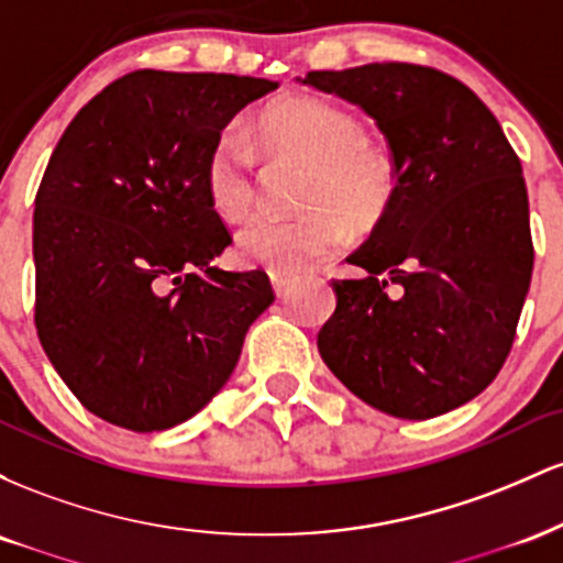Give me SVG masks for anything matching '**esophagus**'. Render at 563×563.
<instances>
[{
  "instance_id": "esophagus-1",
  "label": "esophagus",
  "mask_w": 563,
  "mask_h": 563,
  "mask_svg": "<svg viewBox=\"0 0 563 563\" xmlns=\"http://www.w3.org/2000/svg\"><path fill=\"white\" fill-rule=\"evenodd\" d=\"M299 286V277L296 275H273V288H275V296H280V299H286V296Z\"/></svg>"
}]
</instances>
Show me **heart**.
<instances>
[{"mask_svg": "<svg viewBox=\"0 0 563 563\" xmlns=\"http://www.w3.org/2000/svg\"><path fill=\"white\" fill-rule=\"evenodd\" d=\"M260 129L277 151L312 161L301 214H260L238 235V256L275 275H299L349 241V220L376 222L394 196L391 161L360 140L352 113L325 97L290 92L260 113ZM206 196L228 222L251 211L256 198V151L243 129L219 134L206 161Z\"/></svg>", "mask_w": 563, "mask_h": 563, "instance_id": "obj_1", "label": "heart"}]
</instances>
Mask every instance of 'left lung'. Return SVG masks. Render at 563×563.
<instances>
[{"label":"left lung","instance_id":"8db88e82","mask_svg":"<svg viewBox=\"0 0 563 563\" xmlns=\"http://www.w3.org/2000/svg\"><path fill=\"white\" fill-rule=\"evenodd\" d=\"M376 121L394 196L333 280L320 357L363 402L405 421L466 405L493 384L532 280L521 161L466 84L412 63L312 70L296 79Z\"/></svg>","mask_w":563,"mask_h":563}]
</instances>
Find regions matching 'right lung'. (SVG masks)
<instances>
[{"mask_svg": "<svg viewBox=\"0 0 563 563\" xmlns=\"http://www.w3.org/2000/svg\"><path fill=\"white\" fill-rule=\"evenodd\" d=\"M277 81L134 70L57 140L36 192V331L57 376L102 421L164 431L228 384L275 301L262 269L211 262L232 243L206 196L222 129Z\"/></svg>", "mask_w": 563, "mask_h": 563, "instance_id": "add662e5", "label": "right lung"}]
</instances>
